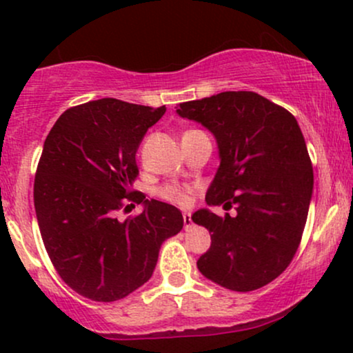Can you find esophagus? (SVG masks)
Returning <instances> with one entry per match:
<instances>
[{"mask_svg": "<svg viewBox=\"0 0 353 353\" xmlns=\"http://www.w3.org/2000/svg\"><path fill=\"white\" fill-rule=\"evenodd\" d=\"M182 217H184V229L188 230V229L192 228L194 222H192V219H190V214L189 212H184V216H182Z\"/></svg>", "mask_w": 353, "mask_h": 353, "instance_id": "obj_1", "label": "esophagus"}]
</instances>
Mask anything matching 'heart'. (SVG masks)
Returning a JSON list of instances; mask_svg holds the SVG:
<instances>
[{"mask_svg": "<svg viewBox=\"0 0 353 353\" xmlns=\"http://www.w3.org/2000/svg\"><path fill=\"white\" fill-rule=\"evenodd\" d=\"M159 196L164 201L177 205H188L190 202V190L179 184H165L159 189Z\"/></svg>", "mask_w": 353, "mask_h": 353, "instance_id": "1", "label": "heart"}]
</instances>
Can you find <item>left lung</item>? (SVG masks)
Masks as SVG:
<instances>
[{
    "label": "left lung",
    "mask_w": 353,
    "mask_h": 353,
    "mask_svg": "<svg viewBox=\"0 0 353 353\" xmlns=\"http://www.w3.org/2000/svg\"><path fill=\"white\" fill-rule=\"evenodd\" d=\"M177 114L216 136L221 165L205 202L237 212L192 214L210 232L197 269L236 292L261 289L292 262L309 214L314 171L297 119L252 91L181 103Z\"/></svg>",
    "instance_id": "8db88e82"
}]
</instances>
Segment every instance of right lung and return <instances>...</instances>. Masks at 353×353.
<instances>
[{
	"mask_svg": "<svg viewBox=\"0 0 353 353\" xmlns=\"http://www.w3.org/2000/svg\"><path fill=\"white\" fill-rule=\"evenodd\" d=\"M165 106L104 98L70 108L44 141L34 177V209L56 272L74 292L114 302L151 279L161 244L184 225L181 210L132 190L136 152ZM129 201L144 203L117 221Z\"/></svg>",
	"mask_w": 353,
	"mask_h": 353,
	"instance_id": "obj_1",
	"label": "right lung"
}]
</instances>
